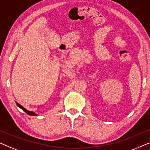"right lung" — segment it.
Wrapping results in <instances>:
<instances>
[{"mask_svg": "<svg viewBox=\"0 0 150 150\" xmlns=\"http://www.w3.org/2000/svg\"><path fill=\"white\" fill-rule=\"evenodd\" d=\"M16 104L18 105V106L19 108H21L23 110V111H25L26 113L27 114H28V115H32V116H35V115H37L36 114H35L34 112H31V111H29V110H26L25 108H23V106H22L21 105H20L18 103H16Z\"/></svg>", "mask_w": 150, "mask_h": 150, "instance_id": "obj_1", "label": "right lung"}]
</instances>
